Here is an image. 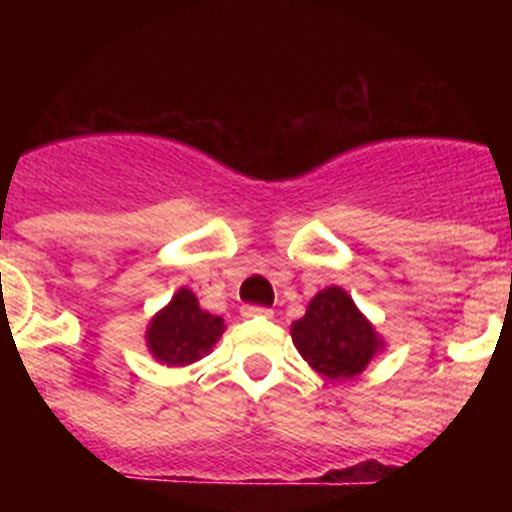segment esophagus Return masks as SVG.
<instances>
[{"mask_svg": "<svg viewBox=\"0 0 512 512\" xmlns=\"http://www.w3.org/2000/svg\"><path fill=\"white\" fill-rule=\"evenodd\" d=\"M243 315H246V318H271V315H274V312H271L269 307L246 305V307H243Z\"/></svg>", "mask_w": 512, "mask_h": 512, "instance_id": "1", "label": "esophagus"}]
</instances>
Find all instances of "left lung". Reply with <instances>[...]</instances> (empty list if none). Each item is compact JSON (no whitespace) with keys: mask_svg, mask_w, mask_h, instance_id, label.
Masks as SVG:
<instances>
[{"mask_svg":"<svg viewBox=\"0 0 512 512\" xmlns=\"http://www.w3.org/2000/svg\"><path fill=\"white\" fill-rule=\"evenodd\" d=\"M289 333L302 359L328 379L359 377L384 351V338L343 287L320 289Z\"/></svg>","mask_w":512,"mask_h":512,"instance_id":"8db88e82","label":"left lung"}]
</instances>
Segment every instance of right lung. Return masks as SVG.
Segmentation results:
<instances>
[{
    "instance_id": "right-lung-1",
    "label": "right lung",
    "mask_w": 512,
    "mask_h": 512,
    "mask_svg": "<svg viewBox=\"0 0 512 512\" xmlns=\"http://www.w3.org/2000/svg\"><path fill=\"white\" fill-rule=\"evenodd\" d=\"M223 333L225 320L202 310L192 289L179 287L169 305L161 307L148 323L146 346L158 364L179 369L205 359Z\"/></svg>"
}]
</instances>
